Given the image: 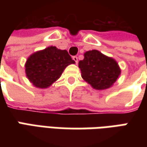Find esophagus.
Listing matches in <instances>:
<instances>
[{
	"label": "esophagus",
	"instance_id": "esophagus-1",
	"mask_svg": "<svg viewBox=\"0 0 147 147\" xmlns=\"http://www.w3.org/2000/svg\"><path fill=\"white\" fill-rule=\"evenodd\" d=\"M73 59L75 61V63H76V64H78V57H77V56H74V57H73Z\"/></svg>",
	"mask_w": 147,
	"mask_h": 147
}]
</instances>
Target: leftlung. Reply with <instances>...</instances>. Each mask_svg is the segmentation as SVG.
Returning <instances> with one entry per match:
<instances>
[{
	"label": "left lung",
	"instance_id": "8db88e82",
	"mask_svg": "<svg viewBox=\"0 0 147 147\" xmlns=\"http://www.w3.org/2000/svg\"><path fill=\"white\" fill-rule=\"evenodd\" d=\"M78 67L83 80L96 90L111 88L121 74L115 59L97 50L86 51L84 59L78 63Z\"/></svg>",
	"mask_w": 147,
	"mask_h": 147
}]
</instances>
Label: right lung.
Instances as JSON below:
<instances>
[{
    "mask_svg": "<svg viewBox=\"0 0 147 147\" xmlns=\"http://www.w3.org/2000/svg\"><path fill=\"white\" fill-rule=\"evenodd\" d=\"M75 64L66 50L48 47L32 53L26 61V76L37 88H47L61 76L68 65Z\"/></svg>",
    "mask_w": 147,
    "mask_h": 147,
    "instance_id": "right-lung-1",
    "label": "right lung"
}]
</instances>
